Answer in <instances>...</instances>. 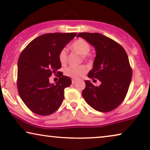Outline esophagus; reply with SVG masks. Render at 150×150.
<instances>
[{
	"label": "esophagus",
	"instance_id": "34e87169",
	"mask_svg": "<svg viewBox=\"0 0 150 150\" xmlns=\"http://www.w3.org/2000/svg\"><path fill=\"white\" fill-rule=\"evenodd\" d=\"M76 80H74V79H72L71 80V83H72V84H75V83H76Z\"/></svg>",
	"mask_w": 150,
	"mask_h": 150
}]
</instances>
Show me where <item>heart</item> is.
I'll use <instances>...</instances> for the list:
<instances>
[{
	"label": "heart",
	"mask_w": 150,
	"mask_h": 150,
	"mask_svg": "<svg viewBox=\"0 0 150 150\" xmlns=\"http://www.w3.org/2000/svg\"><path fill=\"white\" fill-rule=\"evenodd\" d=\"M71 48L74 52H77L78 54L84 57L87 56L89 53L90 50H91V46H90L89 43L86 42L85 40H83V39H79V40H76L71 44ZM59 59L62 65H65L67 63V52L66 48H63L60 51L59 54ZM86 72H87V69L83 65L68 67L64 71L65 74L67 76H69L75 80L81 79Z\"/></svg>",
	"instance_id": "heart-1"
}]
</instances>
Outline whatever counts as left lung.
I'll use <instances>...</instances> for the list:
<instances>
[{"instance_id": "1", "label": "left lung", "mask_w": 150, "mask_h": 150, "mask_svg": "<svg viewBox=\"0 0 150 150\" xmlns=\"http://www.w3.org/2000/svg\"><path fill=\"white\" fill-rule=\"evenodd\" d=\"M77 37L95 48L96 58L88 77L101 82L97 87L90 81H85L82 96L93 109L103 112L111 111L124 101L132 79L128 55L121 45L102 34L80 33Z\"/></svg>"}]
</instances>
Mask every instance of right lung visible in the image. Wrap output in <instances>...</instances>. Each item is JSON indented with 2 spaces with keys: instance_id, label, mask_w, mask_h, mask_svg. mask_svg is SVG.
<instances>
[{
  "instance_id": "obj_1",
  "label": "right lung",
  "mask_w": 150,
  "mask_h": 150,
  "mask_svg": "<svg viewBox=\"0 0 150 150\" xmlns=\"http://www.w3.org/2000/svg\"><path fill=\"white\" fill-rule=\"evenodd\" d=\"M76 33H46L34 39L20 55L18 61V93L26 106L40 115H48L62 104L64 89L71 84L69 76L58 69L60 51L74 37ZM58 74L59 81L50 84L49 77Z\"/></svg>"
}]
</instances>
